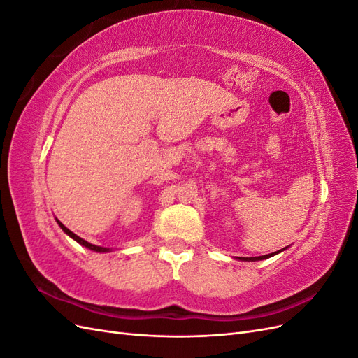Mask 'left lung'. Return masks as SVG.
I'll return each mask as SVG.
<instances>
[{"label":"left lung","mask_w":358,"mask_h":358,"mask_svg":"<svg viewBox=\"0 0 358 358\" xmlns=\"http://www.w3.org/2000/svg\"><path fill=\"white\" fill-rule=\"evenodd\" d=\"M287 248H288V246H285V248H282V249H279V251H276V252L267 254V255H259V257H236V258L241 259V262H259V259H266V258H270V257H273V255H276V254H279V252L285 251Z\"/></svg>","instance_id":"obj_1"}]
</instances>
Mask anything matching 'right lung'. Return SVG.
Here are the masks:
<instances>
[{"instance_id": "right-lung-1", "label": "right lung", "mask_w": 358, "mask_h": 358, "mask_svg": "<svg viewBox=\"0 0 358 358\" xmlns=\"http://www.w3.org/2000/svg\"><path fill=\"white\" fill-rule=\"evenodd\" d=\"M57 220V222H58V225L61 227L62 229V231L66 233L69 237H71L73 241H76L78 242L79 245H82V246H85V248H88V249H91V251H94V252H112V249L110 248H104V246H96V245H92V243H90V242H86L85 239H82V237H79L78 234H74L71 230H69L66 225H64L58 218H55Z\"/></svg>"}]
</instances>
